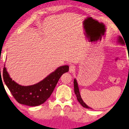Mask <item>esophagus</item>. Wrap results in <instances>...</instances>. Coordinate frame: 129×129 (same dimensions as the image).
Instances as JSON below:
<instances>
[{
	"mask_svg": "<svg viewBox=\"0 0 129 129\" xmlns=\"http://www.w3.org/2000/svg\"><path fill=\"white\" fill-rule=\"evenodd\" d=\"M75 71V66L74 64H70V69H69V71L70 72H73Z\"/></svg>",
	"mask_w": 129,
	"mask_h": 129,
	"instance_id": "obj_1",
	"label": "esophagus"
}]
</instances>
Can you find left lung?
<instances>
[{
	"label": "left lung",
	"instance_id": "obj_1",
	"mask_svg": "<svg viewBox=\"0 0 129 129\" xmlns=\"http://www.w3.org/2000/svg\"><path fill=\"white\" fill-rule=\"evenodd\" d=\"M118 43H120L121 45H125V42L123 40V39L121 37V36H119L118 37ZM74 91H75V94H76V97H77V101H79V102L81 104V105L84 107L85 108H90V107H89V106H87L86 104L84 102L83 100H82L81 95H80V93L79 91V86H78V84H77V80L76 79H74Z\"/></svg>",
	"mask_w": 129,
	"mask_h": 129
}]
</instances>
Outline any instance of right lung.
<instances>
[{"mask_svg":"<svg viewBox=\"0 0 129 129\" xmlns=\"http://www.w3.org/2000/svg\"><path fill=\"white\" fill-rule=\"evenodd\" d=\"M69 70V66H60L44 79L30 86H22L12 80L5 66L3 76L5 84L17 102L24 105L34 107L44 103L49 98L60 76Z\"/></svg>","mask_w":129,"mask_h":129,"instance_id":"1","label":"right lung"}]
</instances>
